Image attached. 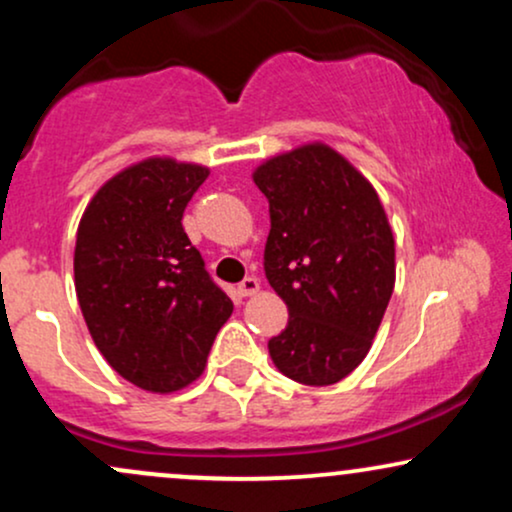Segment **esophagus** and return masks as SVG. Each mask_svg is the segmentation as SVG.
Returning <instances> with one entry per match:
<instances>
[{"label": "esophagus", "instance_id": "34e87169", "mask_svg": "<svg viewBox=\"0 0 512 512\" xmlns=\"http://www.w3.org/2000/svg\"><path fill=\"white\" fill-rule=\"evenodd\" d=\"M257 291H260V281H257L255 276H248V279H243L238 284V293H240V296H245V298L255 296Z\"/></svg>", "mask_w": 512, "mask_h": 512}]
</instances>
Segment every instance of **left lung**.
Wrapping results in <instances>:
<instances>
[{
    "label": "left lung",
    "instance_id": "8db88e82",
    "mask_svg": "<svg viewBox=\"0 0 512 512\" xmlns=\"http://www.w3.org/2000/svg\"><path fill=\"white\" fill-rule=\"evenodd\" d=\"M252 180L272 219L264 274L289 308L269 356L296 383H339L366 358L395 289V238L378 192L320 142L269 158Z\"/></svg>",
    "mask_w": 512,
    "mask_h": 512
}]
</instances>
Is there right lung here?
<instances>
[{
  "label": "right lung",
  "instance_id": "1",
  "mask_svg": "<svg viewBox=\"0 0 512 512\" xmlns=\"http://www.w3.org/2000/svg\"><path fill=\"white\" fill-rule=\"evenodd\" d=\"M209 168L151 156L113 175L79 221L74 286L98 351L146 392L202 375L233 313L190 243L182 214Z\"/></svg>",
  "mask_w": 512,
  "mask_h": 512
}]
</instances>
